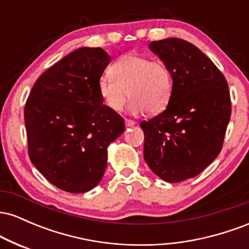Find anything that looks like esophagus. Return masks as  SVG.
Here are the masks:
<instances>
[{
  "label": "esophagus",
  "mask_w": 249,
  "mask_h": 249,
  "mask_svg": "<svg viewBox=\"0 0 249 249\" xmlns=\"http://www.w3.org/2000/svg\"><path fill=\"white\" fill-rule=\"evenodd\" d=\"M134 124H136V122L134 121H131V119H125V125H126V126H133Z\"/></svg>",
  "instance_id": "1"
}]
</instances>
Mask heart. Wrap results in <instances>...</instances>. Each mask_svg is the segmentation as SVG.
I'll return each instance as SVG.
<instances>
[{
	"label": "heart",
	"instance_id": "b5f03b06",
	"mask_svg": "<svg viewBox=\"0 0 249 249\" xmlns=\"http://www.w3.org/2000/svg\"><path fill=\"white\" fill-rule=\"evenodd\" d=\"M98 93L113 112L124 108L131 97L128 111L133 115L161 112L173 93V76L161 61H151L138 53H125L108 68V75L99 78Z\"/></svg>",
	"mask_w": 249,
	"mask_h": 249
}]
</instances>
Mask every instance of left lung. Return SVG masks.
<instances>
[{"instance_id": "1", "label": "left lung", "mask_w": 249, "mask_h": 249, "mask_svg": "<svg viewBox=\"0 0 249 249\" xmlns=\"http://www.w3.org/2000/svg\"><path fill=\"white\" fill-rule=\"evenodd\" d=\"M148 48L170 68L173 93L165 111L141 123L144 159L164 181L179 182L198 176L221 151L232 107L228 84L190 42L166 38Z\"/></svg>"}]
</instances>
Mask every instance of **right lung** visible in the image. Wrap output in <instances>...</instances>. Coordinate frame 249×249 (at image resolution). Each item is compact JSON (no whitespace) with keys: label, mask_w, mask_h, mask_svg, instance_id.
Listing matches in <instances>:
<instances>
[{"label":"right lung","mask_w":249,"mask_h":249,"mask_svg":"<svg viewBox=\"0 0 249 249\" xmlns=\"http://www.w3.org/2000/svg\"><path fill=\"white\" fill-rule=\"evenodd\" d=\"M110 61L102 48H79L39 76L25 103L30 160L65 192L84 193L99 184L107 146L125 130L97 89Z\"/></svg>","instance_id":"obj_1"}]
</instances>
